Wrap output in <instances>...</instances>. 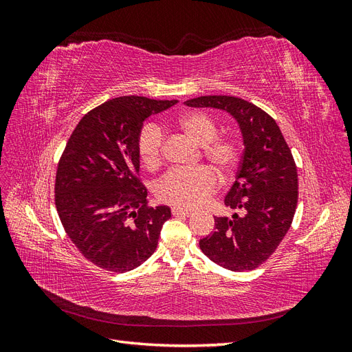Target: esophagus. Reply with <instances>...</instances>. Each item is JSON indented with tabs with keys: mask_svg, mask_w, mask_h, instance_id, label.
Masks as SVG:
<instances>
[{
	"mask_svg": "<svg viewBox=\"0 0 352 352\" xmlns=\"http://www.w3.org/2000/svg\"><path fill=\"white\" fill-rule=\"evenodd\" d=\"M172 214H173L175 217H189L190 214H192V211H190V210H184V208L173 207V208H172Z\"/></svg>",
	"mask_w": 352,
	"mask_h": 352,
	"instance_id": "esophagus-1",
	"label": "esophagus"
}]
</instances>
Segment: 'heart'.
Masks as SVG:
<instances>
[{
  "instance_id": "obj_1",
  "label": "heart",
  "mask_w": 352,
  "mask_h": 352,
  "mask_svg": "<svg viewBox=\"0 0 352 352\" xmlns=\"http://www.w3.org/2000/svg\"><path fill=\"white\" fill-rule=\"evenodd\" d=\"M176 127L201 145V154L228 179L238 166L241 150L230 136L217 135L219 127L212 117L204 111H189L176 120ZM164 132L155 123L145 124L138 135V154L148 168L162 163ZM217 176L207 167H197L185 172H170L155 185L157 198L177 208H194L206 202L217 189Z\"/></svg>"
}]
</instances>
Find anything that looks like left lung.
Segmentation results:
<instances>
[{
	"label": "left lung",
	"instance_id": "left-lung-1",
	"mask_svg": "<svg viewBox=\"0 0 352 352\" xmlns=\"http://www.w3.org/2000/svg\"><path fill=\"white\" fill-rule=\"evenodd\" d=\"M235 117L243 136V154L235 184L225 198L229 217H214V230L199 241L207 257L232 272L254 270L267 261L289 230L298 202L296 164L278 123L252 102L228 95L185 101Z\"/></svg>",
	"mask_w": 352,
	"mask_h": 352
}]
</instances>
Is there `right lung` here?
Returning <instances> with one entry per match:
<instances>
[{"label":"right lung","instance_id":"add662e5","mask_svg":"<svg viewBox=\"0 0 352 352\" xmlns=\"http://www.w3.org/2000/svg\"><path fill=\"white\" fill-rule=\"evenodd\" d=\"M177 101L120 97L85 114L63 151L56 175L61 225L85 258L113 273L153 255L172 212L150 207L140 179L138 135L154 113Z\"/></svg>","mask_w":352,"mask_h":352}]
</instances>
